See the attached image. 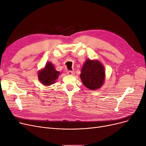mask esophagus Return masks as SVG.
<instances>
[{
    "instance_id": "34e87169",
    "label": "esophagus",
    "mask_w": 146,
    "mask_h": 146,
    "mask_svg": "<svg viewBox=\"0 0 146 146\" xmlns=\"http://www.w3.org/2000/svg\"><path fill=\"white\" fill-rule=\"evenodd\" d=\"M67 74L70 75H73L75 74V72L74 71H68Z\"/></svg>"
}]
</instances>
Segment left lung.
Wrapping results in <instances>:
<instances>
[{"instance_id":"8db88e82","label":"left lung","mask_w":146,"mask_h":146,"mask_svg":"<svg viewBox=\"0 0 146 146\" xmlns=\"http://www.w3.org/2000/svg\"><path fill=\"white\" fill-rule=\"evenodd\" d=\"M80 78L84 85L90 90L99 89L104 83L105 71L98 60L87 59L81 71Z\"/></svg>"}]
</instances>
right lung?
<instances>
[{"instance_id":"obj_1","label":"right lung","mask_w":146,"mask_h":146,"mask_svg":"<svg viewBox=\"0 0 146 146\" xmlns=\"http://www.w3.org/2000/svg\"><path fill=\"white\" fill-rule=\"evenodd\" d=\"M60 72L56 71L53 64L48 62L46 64L44 69L39 72L38 78L42 84L48 86L54 84Z\"/></svg>"}]
</instances>
